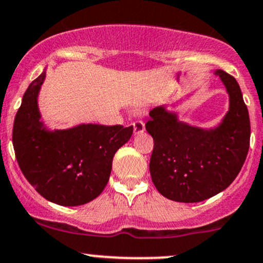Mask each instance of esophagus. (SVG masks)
I'll list each match as a JSON object with an SVG mask.
<instances>
[{"label": "esophagus", "mask_w": 263, "mask_h": 263, "mask_svg": "<svg viewBox=\"0 0 263 263\" xmlns=\"http://www.w3.org/2000/svg\"><path fill=\"white\" fill-rule=\"evenodd\" d=\"M132 126H134L135 135H140L145 131V123H143L142 121H135V122L132 123Z\"/></svg>", "instance_id": "obj_1"}]
</instances>
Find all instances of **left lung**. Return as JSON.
<instances>
[{
  "label": "left lung",
  "mask_w": 263,
  "mask_h": 263,
  "mask_svg": "<svg viewBox=\"0 0 263 263\" xmlns=\"http://www.w3.org/2000/svg\"><path fill=\"white\" fill-rule=\"evenodd\" d=\"M229 93V111L217 126L201 128L178 120L164 106L149 111L146 129L154 137L149 160L152 182L168 200L201 202L226 190L243 166L251 126L237 81L215 71Z\"/></svg>",
  "instance_id": "obj_1"
}]
</instances>
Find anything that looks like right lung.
Segmentation results:
<instances>
[{
	"label": "right lung",
	"mask_w": 263,
	"mask_h": 263,
	"mask_svg": "<svg viewBox=\"0 0 263 263\" xmlns=\"http://www.w3.org/2000/svg\"><path fill=\"white\" fill-rule=\"evenodd\" d=\"M45 79L46 70L30 83L14 117V155L26 180L42 197L60 206H80L103 191L114 156L131 138L134 127L81 123L48 129L39 108Z\"/></svg>",
	"instance_id": "1"
}]
</instances>
